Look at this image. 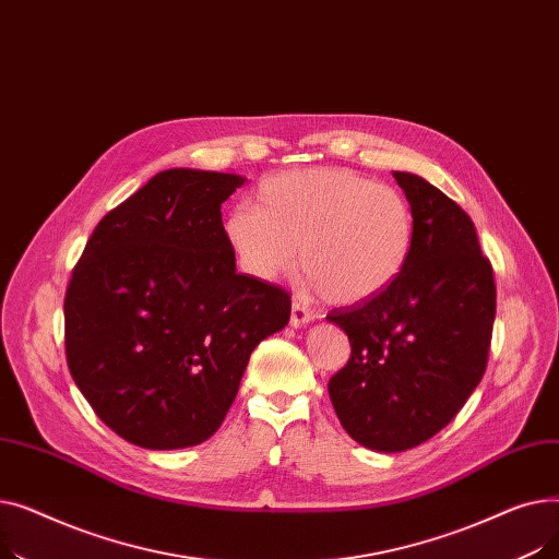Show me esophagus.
<instances>
[{
  "instance_id": "34e87169",
  "label": "esophagus",
  "mask_w": 559,
  "mask_h": 559,
  "mask_svg": "<svg viewBox=\"0 0 559 559\" xmlns=\"http://www.w3.org/2000/svg\"><path fill=\"white\" fill-rule=\"evenodd\" d=\"M314 319V312L312 310H308L301 301H295L292 304V314H289V326H295V329H299V326H306V324H310V321Z\"/></svg>"
}]
</instances>
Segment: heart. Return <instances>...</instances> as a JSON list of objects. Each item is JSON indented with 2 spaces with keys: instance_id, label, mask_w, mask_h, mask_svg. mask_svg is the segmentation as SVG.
<instances>
[{
  "instance_id": "b5f03b06",
  "label": "heart",
  "mask_w": 559,
  "mask_h": 559,
  "mask_svg": "<svg viewBox=\"0 0 559 559\" xmlns=\"http://www.w3.org/2000/svg\"><path fill=\"white\" fill-rule=\"evenodd\" d=\"M240 267L258 281H278L297 264L308 285L331 304H362L405 270L415 217L401 190L371 183L344 167L278 171L224 222Z\"/></svg>"
}]
</instances>
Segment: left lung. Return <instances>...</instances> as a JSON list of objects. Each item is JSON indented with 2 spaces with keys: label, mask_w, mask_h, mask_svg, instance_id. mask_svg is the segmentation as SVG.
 <instances>
[{
  "label": "left lung",
  "mask_w": 559,
  "mask_h": 559,
  "mask_svg": "<svg viewBox=\"0 0 559 559\" xmlns=\"http://www.w3.org/2000/svg\"><path fill=\"white\" fill-rule=\"evenodd\" d=\"M415 217L403 274L378 297L329 312L350 358L329 380L344 430L399 453L442 430L478 388L496 317V285L476 226L442 190L394 171Z\"/></svg>",
  "instance_id": "left-lung-1"
}]
</instances>
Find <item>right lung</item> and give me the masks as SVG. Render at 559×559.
I'll return each mask as SVG.
<instances>
[{
	"label": "right lung",
	"instance_id": "1",
	"mask_svg": "<svg viewBox=\"0 0 559 559\" xmlns=\"http://www.w3.org/2000/svg\"><path fill=\"white\" fill-rule=\"evenodd\" d=\"M238 174L165 169L95 228L66 292V356L95 415L127 442H205L289 295L235 272L222 203Z\"/></svg>",
	"mask_w": 559,
	"mask_h": 559
}]
</instances>
